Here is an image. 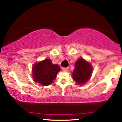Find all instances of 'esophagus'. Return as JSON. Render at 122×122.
I'll list each match as a JSON object with an SVG mask.
<instances>
[{"label": "esophagus", "mask_w": 122, "mask_h": 122, "mask_svg": "<svg viewBox=\"0 0 122 122\" xmlns=\"http://www.w3.org/2000/svg\"><path fill=\"white\" fill-rule=\"evenodd\" d=\"M62 71H68V68H64V67H63V68H62Z\"/></svg>", "instance_id": "obj_1"}]
</instances>
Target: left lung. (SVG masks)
I'll list each match as a JSON object with an SVG mask.
<instances>
[{"label":"left lung","mask_w":122,"mask_h":122,"mask_svg":"<svg viewBox=\"0 0 122 122\" xmlns=\"http://www.w3.org/2000/svg\"><path fill=\"white\" fill-rule=\"evenodd\" d=\"M92 72V65L80 58L75 64V69L72 72V78L77 84H83L89 80Z\"/></svg>","instance_id":"8db88e82"}]
</instances>
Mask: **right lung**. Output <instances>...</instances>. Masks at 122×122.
I'll list each match as a JSON object with an SVG mask.
<instances>
[{"instance_id":"obj_1","label":"right lung","mask_w":122,"mask_h":122,"mask_svg":"<svg viewBox=\"0 0 122 122\" xmlns=\"http://www.w3.org/2000/svg\"><path fill=\"white\" fill-rule=\"evenodd\" d=\"M59 71L60 67L58 65L53 64L50 59H46L33 66L34 80L42 86H48L53 82Z\"/></svg>"}]
</instances>
